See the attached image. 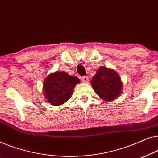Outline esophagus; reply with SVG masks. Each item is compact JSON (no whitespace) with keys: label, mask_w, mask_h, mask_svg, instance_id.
Returning <instances> with one entry per match:
<instances>
[{"label":"esophagus","mask_w":158,"mask_h":158,"mask_svg":"<svg viewBox=\"0 0 158 158\" xmlns=\"http://www.w3.org/2000/svg\"><path fill=\"white\" fill-rule=\"evenodd\" d=\"M81 80L83 83H88V81H89V78L87 76H83L81 77Z\"/></svg>","instance_id":"obj_1"}]
</instances>
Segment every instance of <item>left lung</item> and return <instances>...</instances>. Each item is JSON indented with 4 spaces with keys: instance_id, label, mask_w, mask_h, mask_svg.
I'll return each mask as SVG.
<instances>
[{
    "instance_id": "obj_1",
    "label": "left lung",
    "mask_w": 158,
    "mask_h": 158,
    "mask_svg": "<svg viewBox=\"0 0 158 158\" xmlns=\"http://www.w3.org/2000/svg\"><path fill=\"white\" fill-rule=\"evenodd\" d=\"M92 88L97 95L105 101H111L122 94L123 83L119 75L106 67H100L92 77Z\"/></svg>"
}]
</instances>
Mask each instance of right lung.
<instances>
[{
	"mask_svg": "<svg viewBox=\"0 0 158 158\" xmlns=\"http://www.w3.org/2000/svg\"><path fill=\"white\" fill-rule=\"evenodd\" d=\"M80 79L65 72L52 73L47 76L43 83V93L47 102L53 106H60L69 100L73 89Z\"/></svg>",
	"mask_w": 158,
	"mask_h": 158,
	"instance_id": "add662e5",
	"label": "right lung"
}]
</instances>
